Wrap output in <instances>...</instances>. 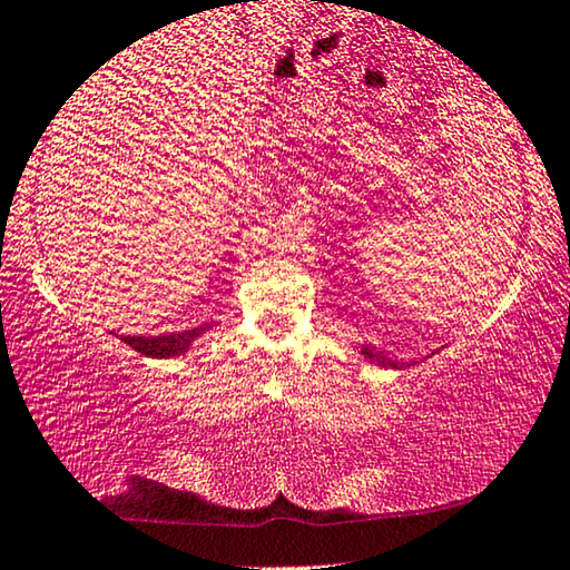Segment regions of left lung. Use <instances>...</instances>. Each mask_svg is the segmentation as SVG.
<instances>
[{"label": "left lung", "instance_id": "obj_1", "mask_svg": "<svg viewBox=\"0 0 570 570\" xmlns=\"http://www.w3.org/2000/svg\"><path fill=\"white\" fill-rule=\"evenodd\" d=\"M362 354L368 358V362H376L380 366H400V362H395V358H387L384 354H380V351H374L368 346L362 348Z\"/></svg>", "mask_w": 570, "mask_h": 570}]
</instances>
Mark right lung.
<instances>
[{"instance_id":"right-lung-1","label":"right lung","mask_w":570,"mask_h":570,"mask_svg":"<svg viewBox=\"0 0 570 570\" xmlns=\"http://www.w3.org/2000/svg\"><path fill=\"white\" fill-rule=\"evenodd\" d=\"M208 325L190 327V331L170 333V335H121V341L128 343L134 351H139L141 356L151 358H170L186 354L190 343H194L198 335L206 333Z\"/></svg>"}]
</instances>
